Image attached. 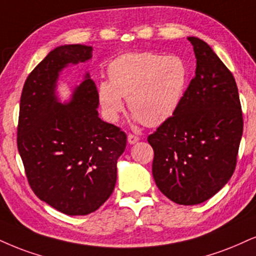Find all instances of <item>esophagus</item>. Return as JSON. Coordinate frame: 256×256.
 Here are the masks:
<instances>
[{
    "instance_id": "obj_1",
    "label": "esophagus",
    "mask_w": 256,
    "mask_h": 256,
    "mask_svg": "<svg viewBox=\"0 0 256 256\" xmlns=\"http://www.w3.org/2000/svg\"><path fill=\"white\" fill-rule=\"evenodd\" d=\"M138 140H140V138H138V135H135V134H128V142L130 144H136Z\"/></svg>"
}]
</instances>
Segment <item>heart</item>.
<instances>
[{"label": "heart", "instance_id": "1", "mask_svg": "<svg viewBox=\"0 0 256 256\" xmlns=\"http://www.w3.org/2000/svg\"><path fill=\"white\" fill-rule=\"evenodd\" d=\"M109 82L98 84V100L109 121H116L128 98L129 110L150 127L176 112L188 83V68L176 56L129 53L110 62Z\"/></svg>", "mask_w": 256, "mask_h": 256}]
</instances>
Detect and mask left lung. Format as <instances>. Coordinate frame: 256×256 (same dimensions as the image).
Returning a JSON list of instances; mask_svg holds the SVG:
<instances>
[{"label": "left lung", "mask_w": 256, "mask_h": 256, "mask_svg": "<svg viewBox=\"0 0 256 256\" xmlns=\"http://www.w3.org/2000/svg\"><path fill=\"white\" fill-rule=\"evenodd\" d=\"M188 39L197 58L196 76L176 112L147 140L159 190L176 204L196 205L232 178L244 118L234 76L205 41Z\"/></svg>", "instance_id": "8db88e82"}]
</instances>
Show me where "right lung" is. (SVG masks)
<instances>
[{
    "label": "right lung",
    "mask_w": 256,
    "mask_h": 256,
    "mask_svg": "<svg viewBox=\"0 0 256 256\" xmlns=\"http://www.w3.org/2000/svg\"><path fill=\"white\" fill-rule=\"evenodd\" d=\"M92 58V47L59 46L28 74L22 89L18 150L28 184L65 215H88L112 194L127 135L98 118V92L86 74L70 104L54 94L59 71Z\"/></svg>",
    "instance_id": "1"
}]
</instances>
